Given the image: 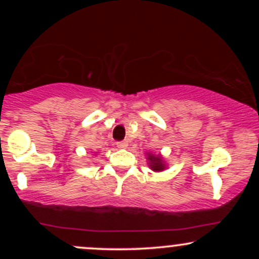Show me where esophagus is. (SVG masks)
<instances>
[{
    "label": "esophagus",
    "instance_id": "34e87169",
    "mask_svg": "<svg viewBox=\"0 0 259 259\" xmlns=\"http://www.w3.org/2000/svg\"><path fill=\"white\" fill-rule=\"evenodd\" d=\"M127 145H129V142H127V141H119V142H117V146L119 147V148H126Z\"/></svg>",
    "mask_w": 259,
    "mask_h": 259
}]
</instances>
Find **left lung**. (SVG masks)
Returning <instances> with one entry per match:
<instances>
[{
	"label": "left lung",
	"mask_w": 259,
	"mask_h": 259,
	"mask_svg": "<svg viewBox=\"0 0 259 259\" xmlns=\"http://www.w3.org/2000/svg\"><path fill=\"white\" fill-rule=\"evenodd\" d=\"M147 159H148V164H150V168L152 169V170L160 171L165 169V163L160 156H154L153 153H148Z\"/></svg>",
	"instance_id": "obj_1"
}]
</instances>
